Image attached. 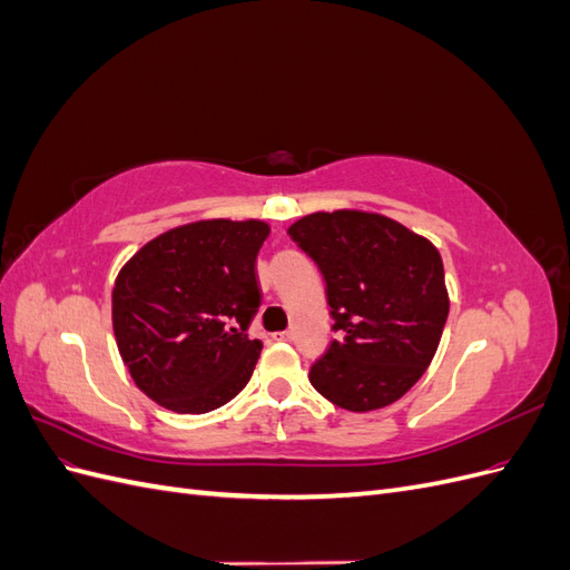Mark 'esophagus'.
Returning <instances> with one entry per match:
<instances>
[{"mask_svg": "<svg viewBox=\"0 0 570 570\" xmlns=\"http://www.w3.org/2000/svg\"><path fill=\"white\" fill-rule=\"evenodd\" d=\"M273 337L281 340V342H292V340H295V333H292V331H283V333H275Z\"/></svg>", "mask_w": 570, "mask_h": 570, "instance_id": "obj_1", "label": "esophagus"}]
</instances>
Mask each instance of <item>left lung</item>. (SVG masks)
I'll use <instances>...</instances> for the list:
<instances>
[{
  "label": "left lung",
  "instance_id": "8db88e82",
  "mask_svg": "<svg viewBox=\"0 0 570 570\" xmlns=\"http://www.w3.org/2000/svg\"><path fill=\"white\" fill-rule=\"evenodd\" d=\"M289 237L314 258L342 337L308 371L340 409L390 406L421 381L450 314L444 266L428 237L383 214L316 212Z\"/></svg>",
  "mask_w": 570,
  "mask_h": 570
}]
</instances>
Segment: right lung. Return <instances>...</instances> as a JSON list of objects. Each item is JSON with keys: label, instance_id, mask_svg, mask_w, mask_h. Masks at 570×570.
<instances>
[{"label": "right lung", "instance_id": "add662e5", "mask_svg": "<svg viewBox=\"0 0 570 570\" xmlns=\"http://www.w3.org/2000/svg\"><path fill=\"white\" fill-rule=\"evenodd\" d=\"M264 220L209 218L170 228L118 271L111 321L120 358L149 400L176 413L230 402L254 373L262 342L247 335L262 292Z\"/></svg>", "mask_w": 570, "mask_h": 570}]
</instances>
